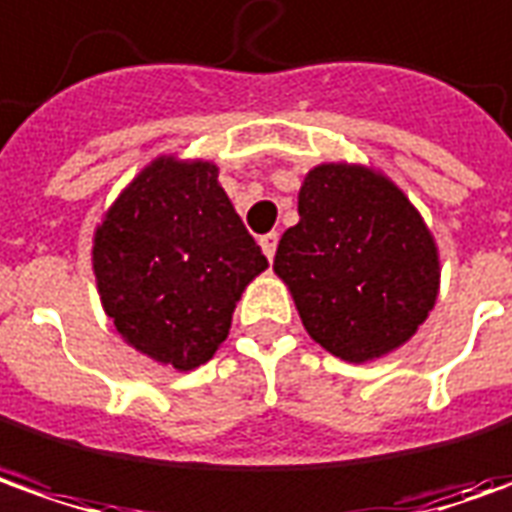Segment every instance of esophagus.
<instances>
[{"mask_svg":"<svg viewBox=\"0 0 512 512\" xmlns=\"http://www.w3.org/2000/svg\"><path fill=\"white\" fill-rule=\"evenodd\" d=\"M277 240H280V235L277 232H269V235H263L260 238V249H263V255L272 260L274 252H277Z\"/></svg>","mask_w":512,"mask_h":512,"instance_id":"esophagus-1","label":"esophagus"}]
</instances>
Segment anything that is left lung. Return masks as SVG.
<instances>
[{
    "mask_svg": "<svg viewBox=\"0 0 512 512\" xmlns=\"http://www.w3.org/2000/svg\"><path fill=\"white\" fill-rule=\"evenodd\" d=\"M274 272L334 357L368 362L408 343L439 291V255L402 189L368 167L320 164L297 198Z\"/></svg>",
    "mask_w": 512,
    "mask_h": 512,
    "instance_id": "obj_1",
    "label": "left lung"
}]
</instances>
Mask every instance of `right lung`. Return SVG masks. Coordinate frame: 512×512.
Listing matches in <instances>:
<instances>
[{"label":"right lung","mask_w":512,"mask_h":512,"mask_svg":"<svg viewBox=\"0 0 512 512\" xmlns=\"http://www.w3.org/2000/svg\"><path fill=\"white\" fill-rule=\"evenodd\" d=\"M266 266L209 161H152L110 206L93 243L115 331L178 371L212 360L240 294Z\"/></svg>","instance_id":"add662e5"}]
</instances>
